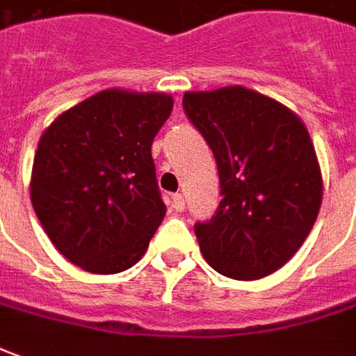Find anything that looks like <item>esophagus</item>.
Instances as JSON below:
<instances>
[{
    "label": "esophagus",
    "mask_w": 356,
    "mask_h": 356,
    "mask_svg": "<svg viewBox=\"0 0 356 356\" xmlns=\"http://www.w3.org/2000/svg\"><path fill=\"white\" fill-rule=\"evenodd\" d=\"M171 209L175 210V212H183L185 210V198L181 193H175L173 197H171Z\"/></svg>",
    "instance_id": "1"
}]
</instances>
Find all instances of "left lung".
<instances>
[{"mask_svg": "<svg viewBox=\"0 0 356 356\" xmlns=\"http://www.w3.org/2000/svg\"><path fill=\"white\" fill-rule=\"evenodd\" d=\"M183 108L218 165V210L195 224L200 251L224 277H267L298 251L320 212L310 134L284 105L239 86L188 91Z\"/></svg>", "mask_w": 356, "mask_h": 356, "instance_id": "left-lung-1", "label": "left lung"}]
</instances>
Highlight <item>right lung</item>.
I'll use <instances>...</instances> for the list:
<instances>
[{"mask_svg": "<svg viewBox=\"0 0 356 356\" xmlns=\"http://www.w3.org/2000/svg\"><path fill=\"white\" fill-rule=\"evenodd\" d=\"M165 93L107 89L46 128L31 200L56 249L97 275L130 269L165 216L152 142L168 120Z\"/></svg>", "mask_w": 356, "mask_h": 356, "instance_id": "add662e5", "label": "right lung"}]
</instances>
